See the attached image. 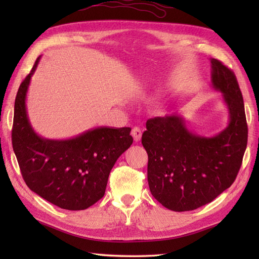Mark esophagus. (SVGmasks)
Instances as JSON below:
<instances>
[{"mask_svg":"<svg viewBox=\"0 0 259 259\" xmlns=\"http://www.w3.org/2000/svg\"><path fill=\"white\" fill-rule=\"evenodd\" d=\"M131 135H133V137H134V140L136 142H138L141 139V135H142L141 129L138 128V126H135L133 131H131Z\"/></svg>","mask_w":259,"mask_h":259,"instance_id":"34e87169","label":"esophagus"}]
</instances>
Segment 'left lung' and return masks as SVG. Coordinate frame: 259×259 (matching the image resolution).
<instances>
[{
  "label": "left lung",
  "mask_w": 259,
  "mask_h": 259,
  "mask_svg": "<svg viewBox=\"0 0 259 259\" xmlns=\"http://www.w3.org/2000/svg\"><path fill=\"white\" fill-rule=\"evenodd\" d=\"M211 85L223 95L228 124L212 137L196 135L183 115L147 121L141 142L148 153L151 195L174 211H188L211 202L235 181L247 146L243 96L234 72L210 59Z\"/></svg>",
  "instance_id": "left-lung-1"
}]
</instances>
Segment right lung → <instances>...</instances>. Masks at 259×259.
<instances>
[{
    "label": "right lung",
    "instance_id": "right-lung-1",
    "mask_svg": "<svg viewBox=\"0 0 259 259\" xmlns=\"http://www.w3.org/2000/svg\"><path fill=\"white\" fill-rule=\"evenodd\" d=\"M40 58L16 93L13 150L33 192L62 209L83 210L103 197L115 161L133 145L131 128L98 126L62 140L37 135L27 115L26 95Z\"/></svg>",
    "mask_w": 259,
    "mask_h": 259
}]
</instances>
